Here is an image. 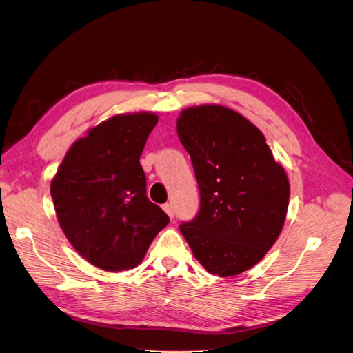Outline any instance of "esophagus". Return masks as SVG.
<instances>
[{"instance_id": "obj_1", "label": "esophagus", "mask_w": 353, "mask_h": 353, "mask_svg": "<svg viewBox=\"0 0 353 353\" xmlns=\"http://www.w3.org/2000/svg\"><path fill=\"white\" fill-rule=\"evenodd\" d=\"M163 211L168 214V216L170 218V220H172V218L175 216V212H174V206L170 205V203H166V205H163Z\"/></svg>"}]
</instances>
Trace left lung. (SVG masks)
Listing matches in <instances>:
<instances>
[{"mask_svg": "<svg viewBox=\"0 0 353 353\" xmlns=\"http://www.w3.org/2000/svg\"><path fill=\"white\" fill-rule=\"evenodd\" d=\"M176 133L200 192L197 216L179 230L209 273L241 274L264 259L282 232L287 172L261 130L232 108L188 107L179 114Z\"/></svg>", "mask_w": 353, "mask_h": 353, "instance_id": "1", "label": "left lung"}]
</instances>
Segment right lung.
Returning <instances> with one entry per match:
<instances>
[{
  "instance_id": "obj_1",
  "label": "right lung",
  "mask_w": 353,
  "mask_h": 353,
  "mask_svg": "<svg viewBox=\"0 0 353 353\" xmlns=\"http://www.w3.org/2000/svg\"><path fill=\"white\" fill-rule=\"evenodd\" d=\"M154 112L117 114L66 151L50 184L66 239L107 272L137 268L169 216L145 194L139 157L157 125Z\"/></svg>"
}]
</instances>
